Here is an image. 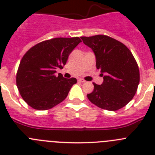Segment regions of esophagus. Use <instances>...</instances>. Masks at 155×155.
<instances>
[{"mask_svg": "<svg viewBox=\"0 0 155 155\" xmlns=\"http://www.w3.org/2000/svg\"><path fill=\"white\" fill-rule=\"evenodd\" d=\"M78 81L79 82H81V83H84V82H85V81H84L83 78H79L78 79Z\"/></svg>", "mask_w": 155, "mask_h": 155, "instance_id": "34e87169", "label": "esophagus"}]
</instances>
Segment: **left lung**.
I'll list each match as a JSON object with an SVG mask.
<instances>
[{
    "label": "left lung",
    "instance_id": "1",
    "mask_svg": "<svg viewBox=\"0 0 155 155\" xmlns=\"http://www.w3.org/2000/svg\"><path fill=\"white\" fill-rule=\"evenodd\" d=\"M91 48L96 59V68L103 77L102 84H94L87 94L91 103L101 109L116 111L124 107L136 94L140 72L130 50L116 39L107 35L81 37Z\"/></svg>",
    "mask_w": 155,
    "mask_h": 155
}]
</instances>
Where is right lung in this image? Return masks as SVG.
<instances>
[{"label": "right lung", "instance_id": "obj_1", "mask_svg": "<svg viewBox=\"0 0 155 155\" xmlns=\"http://www.w3.org/2000/svg\"><path fill=\"white\" fill-rule=\"evenodd\" d=\"M81 42L78 37L54 38L41 42L24 55L19 64L16 84L21 96L31 108L46 110L63 102L77 79L56 75L70 53Z\"/></svg>", "mask_w": 155, "mask_h": 155}]
</instances>
